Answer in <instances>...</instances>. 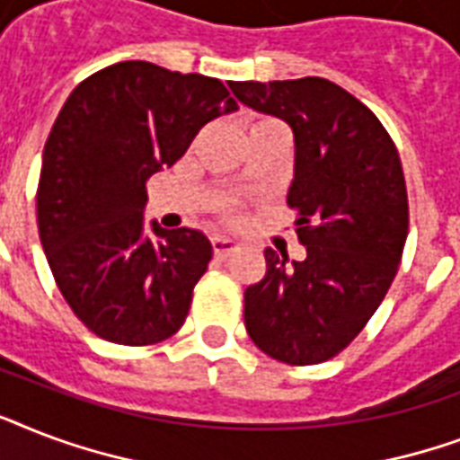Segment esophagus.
Instances as JSON below:
<instances>
[{"instance_id": "esophagus-1", "label": "esophagus", "mask_w": 460, "mask_h": 460, "mask_svg": "<svg viewBox=\"0 0 460 460\" xmlns=\"http://www.w3.org/2000/svg\"><path fill=\"white\" fill-rule=\"evenodd\" d=\"M212 251H215V258L226 260L229 255H234V252L238 251V243L236 241H231V238L217 236V238H212Z\"/></svg>"}]
</instances>
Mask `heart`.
I'll return each mask as SVG.
<instances>
[{
    "mask_svg": "<svg viewBox=\"0 0 460 460\" xmlns=\"http://www.w3.org/2000/svg\"><path fill=\"white\" fill-rule=\"evenodd\" d=\"M270 124H277V121H255L251 128H258V126H270ZM251 128H248V131H251Z\"/></svg>",
    "mask_w": 460,
    "mask_h": 460,
    "instance_id": "b5f03b06",
    "label": "heart"
}]
</instances>
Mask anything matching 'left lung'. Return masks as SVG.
<instances>
[{
    "mask_svg": "<svg viewBox=\"0 0 460 460\" xmlns=\"http://www.w3.org/2000/svg\"><path fill=\"white\" fill-rule=\"evenodd\" d=\"M229 88L294 131L287 202L305 245L303 260L267 248L265 277L245 288V329L279 363H324L363 332L399 270L408 236L399 150L379 119L327 78Z\"/></svg>",
    "mask_w": 460,
    "mask_h": 460,
    "instance_id": "left-lung-1",
    "label": "left lung"
}]
</instances>
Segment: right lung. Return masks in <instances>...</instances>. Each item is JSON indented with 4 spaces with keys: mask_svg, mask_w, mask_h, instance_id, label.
Listing matches in <instances>:
<instances>
[{
    "mask_svg": "<svg viewBox=\"0 0 460 460\" xmlns=\"http://www.w3.org/2000/svg\"><path fill=\"white\" fill-rule=\"evenodd\" d=\"M234 110L222 81L150 61L97 71L61 107L40 169V241L64 301L104 341L159 343L186 322L212 243L157 222L146 236V183Z\"/></svg>",
    "mask_w": 460,
    "mask_h": 460,
    "instance_id": "add662e5",
    "label": "right lung"
}]
</instances>
